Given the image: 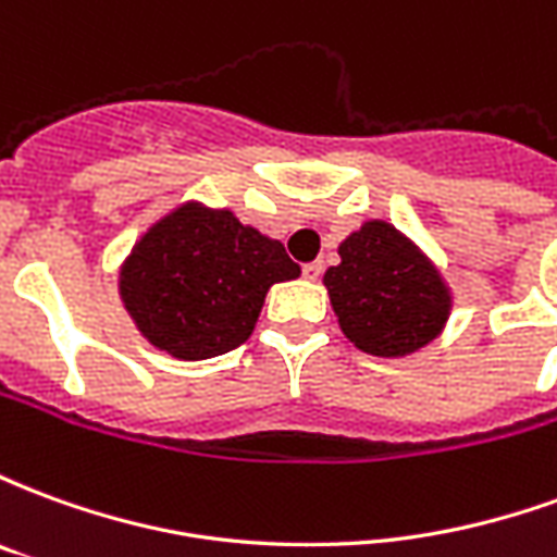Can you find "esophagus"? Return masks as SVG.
<instances>
[{
  "instance_id": "obj_1",
  "label": "esophagus",
  "mask_w": 557,
  "mask_h": 557,
  "mask_svg": "<svg viewBox=\"0 0 557 557\" xmlns=\"http://www.w3.org/2000/svg\"><path fill=\"white\" fill-rule=\"evenodd\" d=\"M322 271H325V268H322V262H307V265H304V277L319 280L322 277Z\"/></svg>"
}]
</instances>
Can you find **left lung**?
<instances>
[{
  "mask_svg": "<svg viewBox=\"0 0 557 557\" xmlns=\"http://www.w3.org/2000/svg\"><path fill=\"white\" fill-rule=\"evenodd\" d=\"M325 271L339 331L375 358H409L442 337L454 289L442 268L387 220H363L337 247Z\"/></svg>",
  "mask_w": 557,
  "mask_h": 557,
  "instance_id": "obj_1",
  "label": "left lung"
}]
</instances>
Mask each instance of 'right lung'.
Instances as JSON below:
<instances>
[{"mask_svg":"<svg viewBox=\"0 0 557 557\" xmlns=\"http://www.w3.org/2000/svg\"><path fill=\"white\" fill-rule=\"evenodd\" d=\"M301 274L286 247L232 208L184 199L119 265V298L139 334L178 361H206L253 334L268 289Z\"/></svg>","mask_w":557,"mask_h":557,"instance_id":"right-lung-1","label":"right lung"}]
</instances>
